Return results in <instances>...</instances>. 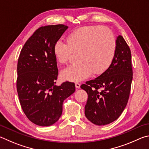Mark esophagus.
Listing matches in <instances>:
<instances>
[{
    "label": "esophagus",
    "instance_id": "1",
    "mask_svg": "<svg viewBox=\"0 0 149 149\" xmlns=\"http://www.w3.org/2000/svg\"><path fill=\"white\" fill-rule=\"evenodd\" d=\"M75 86H76L77 89H79L80 87V84L79 82H76V83H75Z\"/></svg>",
    "mask_w": 149,
    "mask_h": 149
}]
</instances>
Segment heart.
Wrapping results in <instances>:
<instances>
[{
	"instance_id": "obj_1",
	"label": "heart",
	"mask_w": 149,
	"mask_h": 149,
	"mask_svg": "<svg viewBox=\"0 0 149 149\" xmlns=\"http://www.w3.org/2000/svg\"><path fill=\"white\" fill-rule=\"evenodd\" d=\"M116 49L113 33L107 27L100 25L78 29L67 37V43L57 40L54 47L57 61L67 64L73 54H78L79 61L63 70V79L79 81L90 76L102 74L110 67Z\"/></svg>"
}]
</instances>
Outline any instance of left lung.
Segmentation results:
<instances>
[{
    "instance_id": "left-lung-1",
    "label": "left lung",
    "mask_w": 149,
    "mask_h": 149,
    "mask_svg": "<svg viewBox=\"0 0 149 149\" xmlns=\"http://www.w3.org/2000/svg\"><path fill=\"white\" fill-rule=\"evenodd\" d=\"M133 79L131 51L122 36L116 39L114 59L107 69L80 88L88 93L85 115L95 125H107L121 115L129 100Z\"/></svg>"
}]
</instances>
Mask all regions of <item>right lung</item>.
I'll return each mask as SVG.
<instances>
[{
  "mask_svg": "<svg viewBox=\"0 0 149 149\" xmlns=\"http://www.w3.org/2000/svg\"><path fill=\"white\" fill-rule=\"evenodd\" d=\"M67 28L63 24L39 27L18 58L16 88L20 105L27 118L38 126H49L58 120L64 100L75 92L73 82L55 85L58 69L54 47Z\"/></svg>",
  "mask_w": 149,
  "mask_h": 149,
  "instance_id": "add662e5",
  "label": "right lung"
}]
</instances>
